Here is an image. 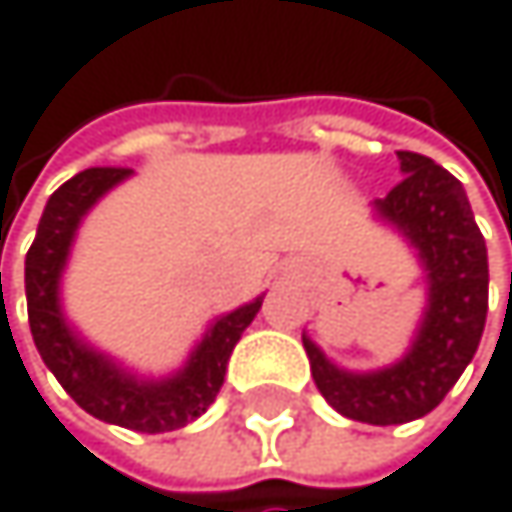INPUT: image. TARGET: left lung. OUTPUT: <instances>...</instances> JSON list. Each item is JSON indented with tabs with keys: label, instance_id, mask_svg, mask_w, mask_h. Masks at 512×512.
Here are the masks:
<instances>
[{
	"label": "left lung",
	"instance_id": "left-lung-1",
	"mask_svg": "<svg viewBox=\"0 0 512 512\" xmlns=\"http://www.w3.org/2000/svg\"><path fill=\"white\" fill-rule=\"evenodd\" d=\"M396 156L405 178L375 205L421 251L427 267L430 307L415 347L393 368L347 375L304 338L325 402L344 418L375 427L430 415L470 365L488 313V251L461 181L430 156L411 150Z\"/></svg>",
	"mask_w": 512,
	"mask_h": 512
}]
</instances>
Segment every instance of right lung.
Segmentation results:
<instances>
[{
  "label": "right lung",
  "mask_w": 512,
  "mask_h": 512,
  "mask_svg": "<svg viewBox=\"0 0 512 512\" xmlns=\"http://www.w3.org/2000/svg\"><path fill=\"white\" fill-rule=\"evenodd\" d=\"M122 178H128V168H85L51 193L27 251V316L42 362L79 408L97 421L137 433H168L205 415V408L221 393L230 353L251 319L258 316L261 298L214 322L187 368L168 381H137L107 356L85 347L67 328L57 307V279L67 264L82 214Z\"/></svg>",
  "instance_id": "right-lung-1"
}]
</instances>
